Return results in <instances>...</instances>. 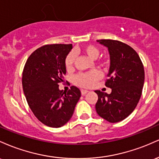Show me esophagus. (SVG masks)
Masks as SVG:
<instances>
[{
    "instance_id": "34e87169",
    "label": "esophagus",
    "mask_w": 159,
    "mask_h": 159,
    "mask_svg": "<svg viewBox=\"0 0 159 159\" xmlns=\"http://www.w3.org/2000/svg\"><path fill=\"white\" fill-rule=\"evenodd\" d=\"M88 92H89L88 90H81V93L82 96H84V95L87 94Z\"/></svg>"
}]
</instances>
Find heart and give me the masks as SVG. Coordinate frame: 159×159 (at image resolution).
I'll return each instance as SVG.
<instances>
[{
	"instance_id": "1",
	"label": "heart",
	"mask_w": 159,
	"mask_h": 159,
	"mask_svg": "<svg viewBox=\"0 0 159 159\" xmlns=\"http://www.w3.org/2000/svg\"><path fill=\"white\" fill-rule=\"evenodd\" d=\"M81 52L84 53L91 59H96L100 54V51L98 48L93 45H88L83 47ZM75 59V54L74 52H70L65 58V67L67 70H70L73 68ZM98 63L99 64L103 65L105 61L103 60H98ZM102 78V74L98 70H92L90 72H85V73H80L75 78V84L81 87L89 88L92 87L97 83Z\"/></svg>"
}]
</instances>
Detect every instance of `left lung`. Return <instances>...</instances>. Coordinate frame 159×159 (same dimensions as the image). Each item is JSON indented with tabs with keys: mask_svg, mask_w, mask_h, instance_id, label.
Here are the masks:
<instances>
[{
	"mask_svg": "<svg viewBox=\"0 0 159 159\" xmlns=\"http://www.w3.org/2000/svg\"><path fill=\"white\" fill-rule=\"evenodd\" d=\"M110 54V69L105 86L111 89L107 94L100 90L96 110L102 118L110 123H118L134 110L142 94L144 69L139 55L132 47L122 42L99 39Z\"/></svg>",
	"mask_w": 159,
	"mask_h": 159,
	"instance_id": "1",
	"label": "left lung"
}]
</instances>
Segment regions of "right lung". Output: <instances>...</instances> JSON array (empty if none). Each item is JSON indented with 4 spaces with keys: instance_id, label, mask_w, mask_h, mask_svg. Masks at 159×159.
<instances>
[{
    "instance_id": "1",
    "label": "right lung",
    "mask_w": 159,
    "mask_h": 159,
    "mask_svg": "<svg viewBox=\"0 0 159 159\" xmlns=\"http://www.w3.org/2000/svg\"><path fill=\"white\" fill-rule=\"evenodd\" d=\"M72 45H45L27 60L22 73V87L27 104L41 123L52 128L64 125L73 114L81 91L72 86L61 90L66 73L65 58Z\"/></svg>"
}]
</instances>
